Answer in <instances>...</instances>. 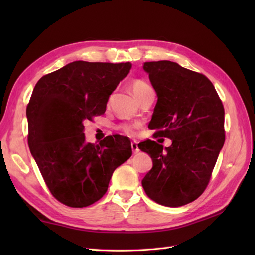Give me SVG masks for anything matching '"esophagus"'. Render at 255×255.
Segmentation results:
<instances>
[{
	"label": "esophagus",
	"instance_id": "1",
	"mask_svg": "<svg viewBox=\"0 0 255 255\" xmlns=\"http://www.w3.org/2000/svg\"><path fill=\"white\" fill-rule=\"evenodd\" d=\"M131 149H132V152L133 153H138L139 152V147H138V142H136V141H133V142H131Z\"/></svg>",
	"mask_w": 255,
	"mask_h": 255
}]
</instances>
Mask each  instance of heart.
Returning <instances> with one entry per match:
<instances>
[{
	"label": "heart",
	"instance_id": "heart-1",
	"mask_svg": "<svg viewBox=\"0 0 255 255\" xmlns=\"http://www.w3.org/2000/svg\"><path fill=\"white\" fill-rule=\"evenodd\" d=\"M130 89L133 95L136 96V99L139 100L145 92L151 90V86L143 80H133L130 84ZM121 129L125 133L128 134V136H133L134 134V126H132V125L124 124L121 126Z\"/></svg>",
	"mask_w": 255,
	"mask_h": 255
}]
</instances>
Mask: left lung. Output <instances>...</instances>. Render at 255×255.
<instances>
[{
    "instance_id": "1",
    "label": "left lung",
    "mask_w": 255,
    "mask_h": 255,
    "mask_svg": "<svg viewBox=\"0 0 255 255\" xmlns=\"http://www.w3.org/2000/svg\"><path fill=\"white\" fill-rule=\"evenodd\" d=\"M143 70L158 96L149 127L172 144H138L153 163L142 187L155 203L178 207L198 198L210 180L225 143L224 105L204 74L169 60L144 62Z\"/></svg>"
}]
</instances>
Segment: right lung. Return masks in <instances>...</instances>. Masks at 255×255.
<instances>
[{
	"label": "right lung",
	"instance_id": "add662e5",
	"mask_svg": "<svg viewBox=\"0 0 255 255\" xmlns=\"http://www.w3.org/2000/svg\"><path fill=\"white\" fill-rule=\"evenodd\" d=\"M131 63L73 61L44 75L26 108L28 145L53 197L74 208L107 192L114 171L132 154L127 137L100 145L85 141L84 122L105 113L107 101Z\"/></svg>",
	"mask_w": 255,
	"mask_h": 255
}]
</instances>
